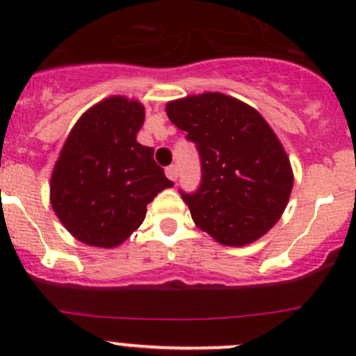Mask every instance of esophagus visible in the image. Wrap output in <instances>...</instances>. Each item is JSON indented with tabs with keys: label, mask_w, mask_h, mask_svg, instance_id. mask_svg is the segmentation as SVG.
<instances>
[{
	"label": "esophagus",
	"mask_w": 356,
	"mask_h": 356,
	"mask_svg": "<svg viewBox=\"0 0 356 356\" xmlns=\"http://www.w3.org/2000/svg\"><path fill=\"white\" fill-rule=\"evenodd\" d=\"M165 174H167V177L170 179V181H177V177H179V170H177V167H175V165H170V167H167L165 168Z\"/></svg>",
	"instance_id": "34e87169"
}]
</instances>
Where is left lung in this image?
Segmentation results:
<instances>
[{
	"instance_id": "left-lung-1",
	"label": "left lung",
	"mask_w": 356,
	"mask_h": 356,
	"mask_svg": "<svg viewBox=\"0 0 356 356\" xmlns=\"http://www.w3.org/2000/svg\"><path fill=\"white\" fill-rule=\"evenodd\" d=\"M165 110L200 153L198 191H181L195 224L224 246H246L267 234L294 182L288 153L267 120L222 92L174 99Z\"/></svg>"
}]
</instances>
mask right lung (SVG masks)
<instances>
[{
  "instance_id": "1",
  "label": "right lung",
  "mask_w": 356,
  "mask_h": 356,
  "mask_svg": "<svg viewBox=\"0 0 356 356\" xmlns=\"http://www.w3.org/2000/svg\"><path fill=\"white\" fill-rule=\"evenodd\" d=\"M145 122L138 99L110 96L81 115L60 152L49 201L77 241L115 248L146 217V207L174 182L136 136Z\"/></svg>"
}]
</instances>
